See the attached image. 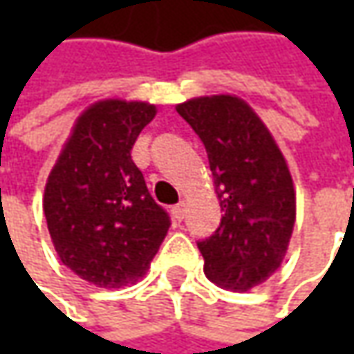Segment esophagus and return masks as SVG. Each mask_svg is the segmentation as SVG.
I'll list each match as a JSON object with an SVG mask.
<instances>
[{
  "label": "esophagus",
  "instance_id": "esophagus-1",
  "mask_svg": "<svg viewBox=\"0 0 354 354\" xmlns=\"http://www.w3.org/2000/svg\"><path fill=\"white\" fill-rule=\"evenodd\" d=\"M171 214H173V218H175V221H183L185 203H179V205H175V207L171 209Z\"/></svg>",
  "mask_w": 354,
  "mask_h": 354
}]
</instances>
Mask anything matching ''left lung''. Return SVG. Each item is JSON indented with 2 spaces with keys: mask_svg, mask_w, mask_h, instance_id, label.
Instances as JSON below:
<instances>
[{
  "mask_svg": "<svg viewBox=\"0 0 354 354\" xmlns=\"http://www.w3.org/2000/svg\"><path fill=\"white\" fill-rule=\"evenodd\" d=\"M175 110L205 143L221 226L198 242L205 276L248 292L278 270L295 225V189L279 145L250 104L234 94L197 96Z\"/></svg>",
  "mask_w": 354,
  "mask_h": 354,
  "instance_id": "left-lung-1",
  "label": "left lung"
}]
</instances>
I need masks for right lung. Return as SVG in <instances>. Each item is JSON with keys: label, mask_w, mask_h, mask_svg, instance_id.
Returning a JSON list of instances; mask_svg holds the SVG:
<instances>
[{"label": "right lung", "mask_w": 354, "mask_h": 354, "mask_svg": "<svg viewBox=\"0 0 354 354\" xmlns=\"http://www.w3.org/2000/svg\"><path fill=\"white\" fill-rule=\"evenodd\" d=\"M156 104L104 98L76 118L48 173L43 211L61 262L96 288H122L147 272L169 230L131 147Z\"/></svg>", "instance_id": "add662e5"}]
</instances>
